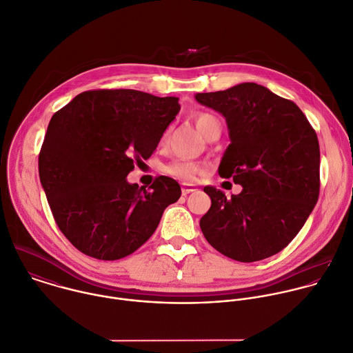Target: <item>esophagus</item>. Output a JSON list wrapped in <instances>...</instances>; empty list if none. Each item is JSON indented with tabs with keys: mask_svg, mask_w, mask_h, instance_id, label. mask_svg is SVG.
I'll use <instances>...</instances> for the list:
<instances>
[{
	"mask_svg": "<svg viewBox=\"0 0 353 353\" xmlns=\"http://www.w3.org/2000/svg\"><path fill=\"white\" fill-rule=\"evenodd\" d=\"M195 191H196V188H194V187H191V185H188V184H183L181 192H183V195H184V196H187L188 194H191V192H195Z\"/></svg>",
	"mask_w": 353,
	"mask_h": 353,
	"instance_id": "obj_1",
	"label": "esophagus"
}]
</instances>
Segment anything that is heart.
I'll return each mask as SVG.
<instances>
[{"label": "heart", "mask_w": 353, "mask_h": 353, "mask_svg": "<svg viewBox=\"0 0 353 353\" xmlns=\"http://www.w3.org/2000/svg\"><path fill=\"white\" fill-rule=\"evenodd\" d=\"M194 122H195L196 128L199 129V132L205 137H208L213 130L220 129L219 119L210 112H205V111L196 112L194 115ZM169 134H170V128H168L163 132V134L161 137L162 144H165L168 141ZM201 169H202V166L198 162L187 161V159H174L163 166V172L166 174L172 176L174 179H179V180H184V181H192Z\"/></svg>", "instance_id": "1"}]
</instances>
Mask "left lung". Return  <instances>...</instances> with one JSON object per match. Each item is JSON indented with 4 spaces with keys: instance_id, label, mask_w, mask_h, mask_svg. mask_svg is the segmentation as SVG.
<instances>
[{
    "instance_id": "1",
    "label": "left lung",
    "mask_w": 353,
    "mask_h": 353,
    "mask_svg": "<svg viewBox=\"0 0 353 353\" xmlns=\"http://www.w3.org/2000/svg\"><path fill=\"white\" fill-rule=\"evenodd\" d=\"M195 99L225 117L231 144L219 174L243 187L231 198L205 187L212 206L201 219V230L232 260L268 259L294 239L318 202L316 132L296 103L254 82L198 93Z\"/></svg>"
}]
</instances>
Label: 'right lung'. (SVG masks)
I'll return each mask as SVG.
<instances>
[{"label":"right lung","mask_w":353,"mask_h":353,"mask_svg":"<svg viewBox=\"0 0 353 353\" xmlns=\"http://www.w3.org/2000/svg\"><path fill=\"white\" fill-rule=\"evenodd\" d=\"M179 111V97L99 89L53 114L38 157L39 180L57 227L81 253L104 261L132 254L179 201L181 188L170 177H157L148 190L126 181Z\"/></svg>","instance_id":"add662e5"}]
</instances>
